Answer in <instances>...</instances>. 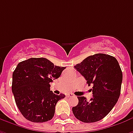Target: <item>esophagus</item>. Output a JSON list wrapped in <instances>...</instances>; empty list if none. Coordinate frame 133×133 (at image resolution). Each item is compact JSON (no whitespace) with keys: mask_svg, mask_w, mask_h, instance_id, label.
Returning <instances> with one entry per match:
<instances>
[{"mask_svg":"<svg viewBox=\"0 0 133 133\" xmlns=\"http://www.w3.org/2000/svg\"><path fill=\"white\" fill-rule=\"evenodd\" d=\"M66 96L68 98H69V97H72V96H74V95L72 94V93H69V94H67Z\"/></svg>","mask_w":133,"mask_h":133,"instance_id":"1","label":"esophagus"}]
</instances>
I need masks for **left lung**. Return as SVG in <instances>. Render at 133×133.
<instances>
[{"mask_svg":"<svg viewBox=\"0 0 133 133\" xmlns=\"http://www.w3.org/2000/svg\"><path fill=\"white\" fill-rule=\"evenodd\" d=\"M75 68L89 86L92 85L93 95L89 101L83 96H78V104L72 109L73 114L83 123L102 120L111 111L120 97L123 81L120 65L113 56L97 53L84 59Z\"/></svg>","mask_w":133,"mask_h":133,"instance_id":"8db88e82","label":"left lung"}]
</instances>
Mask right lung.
Returning a JSON list of instances; mask_svg holds the SVG:
<instances>
[{"mask_svg": "<svg viewBox=\"0 0 133 133\" xmlns=\"http://www.w3.org/2000/svg\"><path fill=\"white\" fill-rule=\"evenodd\" d=\"M65 68L44 58H31L18 64L13 73L12 91L25 119L43 123L53 117L56 103L65 95L54 94L50 83L59 78Z\"/></svg>", "mask_w": 133, "mask_h": 133, "instance_id": "add662e5", "label": "right lung"}]
</instances>
